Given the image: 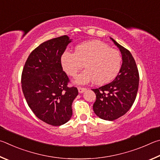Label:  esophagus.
I'll return each mask as SVG.
<instances>
[{
  "label": "esophagus",
  "mask_w": 160,
  "mask_h": 160,
  "mask_svg": "<svg viewBox=\"0 0 160 160\" xmlns=\"http://www.w3.org/2000/svg\"><path fill=\"white\" fill-rule=\"evenodd\" d=\"M78 93H83V92L86 91V88H82V87H78Z\"/></svg>",
  "instance_id": "1"
}]
</instances>
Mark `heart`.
I'll list each match as a JSON object with an SVG mask.
<instances>
[{
    "label": "heart",
    "mask_w": 160,
    "mask_h": 160,
    "mask_svg": "<svg viewBox=\"0 0 160 160\" xmlns=\"http://www.w3.org/2000/svg\"><path fill=\"white\" fill-rule=\"evenodd\" d=\"M61 64L67 75L75 77L85 64V69L78 75L76 82L85 84L94 80L97 84H104L114 79L119 72L122 56L118 50L100 41H92L78 45L74 53L64 52Z\"/></svg>",
    "instance_id": "b5f03b06"
}]
</instances>
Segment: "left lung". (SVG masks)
Segmentation results:
<instances>
[{"mask_svg":"<svg viewBox=\"0 0 160 160\" xmlns=\"http://www.w3.org/2000/svg\"><path fill=\"white\" fill-rule=\"evenodd\" d=\"M122 55V64L117 77L108 84L93 89L96 100L93 111L100 119L113 121L125 114L135 101L139 85V73L129 50L112 38Z\"/></svg>","mask_w":160,"mask_h":160,"instance_id":"1","label":"left lung"}]
</instances>
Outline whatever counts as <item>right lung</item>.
<instances>
[{
  "label": "right lung",
  "instance_id": "add662e5",
  "mask_svg": "<svg viewBox=\"0 0 160 160\" xmlns=\"http://www.w3.org/2000/svg\"><path fill=\"white\" fill-rule=\"evenodd\" d=\"M72 39L64 35L43 42L30 53L22 74V88L31 110L52 126L65 124L72 115V104L78 93L69 87L61 57Z\"/></svg>",
  "mask_w": 160,
  "mask_h": 160
}]
</instances>
